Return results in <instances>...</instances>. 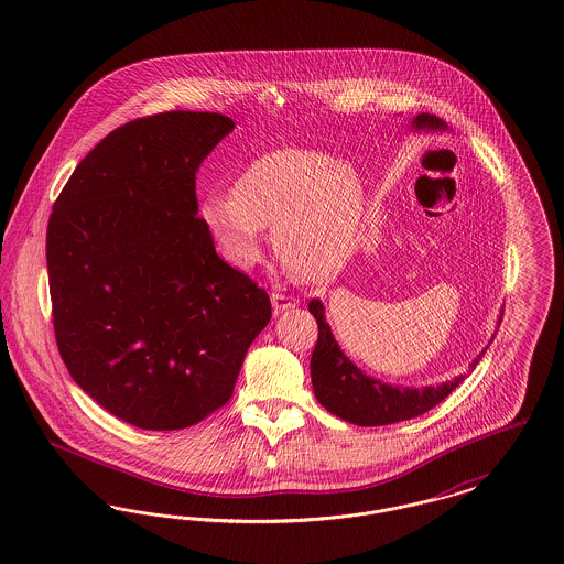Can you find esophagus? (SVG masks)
I'll use <instances>...</instances> for the list:
<instances>
[{"label": "esophagus", "mask_w": 564, "mask_h": 564, "mask_svg": "<svg viewBox=\"0 0 564 564\" xmlns=\"http://www.w3.org/2000/svg\"><path fill=\"white\" fill-rule=\"evenodd\" d=\"M270 300H272V308H274V313H285V311H292V308H295V306L300 304V300L294 297V295L279 294V292H274Z\"/></svg>", "instance_id": "34e87169"}]
</instances>
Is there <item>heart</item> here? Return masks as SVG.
<instances>
[{
  "label": "heart",
  "mask_w": 564,
  "mask_h": 564,
  "mask_svg": "<svg viewBox=\"0 0 564 564\" xmlns=\"http://www.w3.org/2000/svg\"><path fill=\"white\" fill-rule=\"evenodd\" d=\"M364 214V184L349 162L281 148L242 166L232 192H212L198 215L224 258L249 269L272 226L279 260L297 276H325L345 264Z\"/></svg>",
  "instance_id": "b5f03b06"
}]
</instances>
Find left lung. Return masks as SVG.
Here are the masks:
<instances>
[{"label":"left lung","instance_id":"left-lung-1","mask_svg":"<svg viewBox=\"0 0 564 564\" xmlns=\"http://www.w3.org/2000/svg\"><path fill=\"white\" fill-rule=\"evenodd\" d=\"M410 131L414 133H442L446 131V122L440 120L433 113H419L410 120ZM311 315L319 325V338L317 347L311 357V380L317 402L325 410L340 416L343 421L359 425V427H378V425H393L400 421H408L414 416H421L435 408L444 398H448L456 387L465 380V376H455L453 380L433 384V387H400L382 382L375 376L364 372L355 361H350L336 343L332 327L325 319V306L319 297H313L308 302ZM503 319V308L499 313L497 327ZM497 334V329H495ZM495 334L490 336L488 345L480 350V355L471 361V370L484 357L490 343L495 340Z\"/></svg>","mask_w":564,"mask_h":564}]
</instances>
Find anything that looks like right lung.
Returning <instances> with one entry per match:
<instances>
[{
    "mask_svg": "<svg viewBox=\"0 0 564 564\" xmlns=\"http://www.w3.org/2000/svg\"><path fill=\"white\" fill-rule=\"evenodd\" d=\"M235 122L164 111L97 143L54 203L46 264L58 352L139 430H186L230 400L269 294L215 253L196 173Z\"/></svg>",
    "mask_w": 564,
    "mask_h": 564,
    "instance_id": "right-lung-1",
    "label": "right lung"
}]
</instances>
